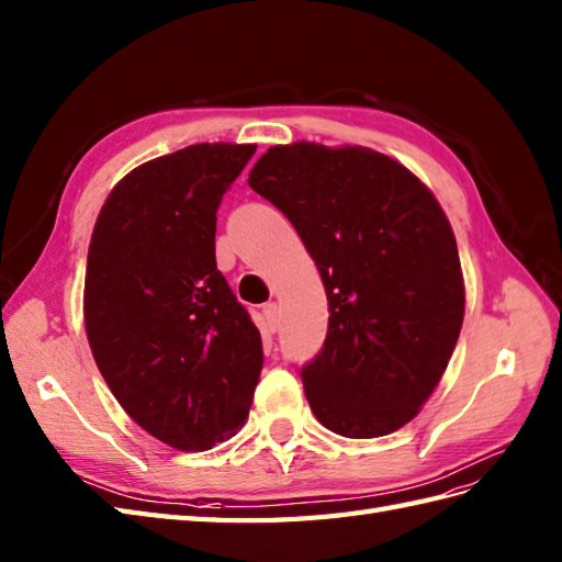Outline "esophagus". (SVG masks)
Returning <instances> with one entry per match:
<instances>
[{
	"instance_id": "obj_1",
	"label": "esophagus",
	"mask_w": 562,
	"mask_h": 562,
	"mask_svg": "<svg viewBox=\"0 0 562 562\" xmlns=\"http://www.w3.org/2000/svg\"><path fill=\"white\" fill-rule=\"evenodd\" d=\"M262 314H265V326H267V331H277L279 328V305L277 303H267L265 307H262Z\"/></svg>"
}]
</instances>
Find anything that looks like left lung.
<instances>
[{"mask_svg": "<svg viewBox=\"0 0 562 562\" xmlns=\"http://www.w3.org/2000/svg\"><path fill=\"white\" fill-rule=\"evenodd\" d=\"M317 265L328 331L303 367L326 429L376 439L413 419L456 350L464 285L453 228L431 190L367 147H269L248 178Z\"/></svg>", "mask_w": 562, "mask_h": 562, "instance_id": "8db88e82", "label": "left lung"}]
</instances>
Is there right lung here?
I'll return each instance as SVG.
<instances>
[{"label": "right lung", "mask_w": 562, "mask_h": 562, "mask_svg": "<svg viewBox=\"0 0 562 562\" xmlns=\"http://www.w3.org/2000/svg\"><path fill=\"white\" fill-rule=\"evenodd\" d=\"M255 149L200 143L140 164L90 238L92 358L121 407L178 450L234 436L262 372V338L214 255L216 210Z\"/></svg>", "instance_id": "obj_1"}]
</instances>
